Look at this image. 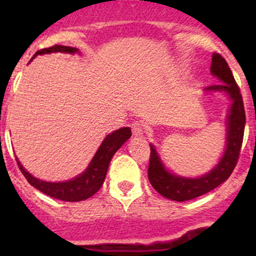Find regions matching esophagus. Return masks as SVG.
I'll use <instances>...</instances> for the list:
<instances>
[{"label":"esophagus","instance_id":"obj_1","mask_svg":"<svg viewBox=\"0 0 256 256\" xmlns=\"http://www.w3.org/2000/svg\"><path fill=\"white\" fill-rule=\"evenodd\" d=\"M131 130H132L134 136H141L144 134V126L140 121H134L131 124Z\"/></svg>","mask_w":256,"mask_h":256}]
</instances>
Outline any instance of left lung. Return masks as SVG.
I'll use <instances>...</instances> for the list:
<instances>
[{"label":"left lung","mask_w":256,"mask_h":256,"mask_svg":"<svg viewBox=\"0 0 256 256\" xmlns=\"http://www.w3.org/2000/svg\"><path fill=\"white\" fill-rule=\"evenodd\" d=\"M210 73L220 80V82L210 85L206 90L226 92L233 102L228 115L226 152L220 158V162L209 174L200 178H183L170 174L162 164L154 147L150 146L151 154L147 172L148 180L160 194L168 200L184 202L206 194L228 180L238 164L245 128L242 96L228 63L219 53H213L212 56Z\"/></svg>","instance_id":"obj_1"}]
</instances>
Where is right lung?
<instances>
[{"label":"right lung","mask_w":256,"mask_h":256,"mask_svg":"<svg viewBox=\"0 0 256 256\" xmlns=\"http://www.w3.org/2000/svg\"><path fill=\"white\" fill-rule=\"evenodd\" d=\"M50 52L76 53V52H78V49L73 47H66V46L56 44L49 48L40 49V50H38L33 56V58L36 56H38V54L50 53ZM130 138V128H118V130L114 131L112 134L108 135L105 138V140L102 141V144H100L99 150H98L94 158L90 162L86 171L80 174V176L73 178V180H66V182L52 183L40 180L38 178H34L32 174H28L23 168L22 164L18 162V160L17 164L20 167V172L23 174V176L28 180V183L30 186H33L34 188H37L42 193L49 196V197L56 198V200H66V202H79V200H88V198L94 196L100 190V187H102L105 180V176H106L108 168H109V164L112 161V156Z\"/></svg>","instance_id":"right-lung-1"}]
</instances>
